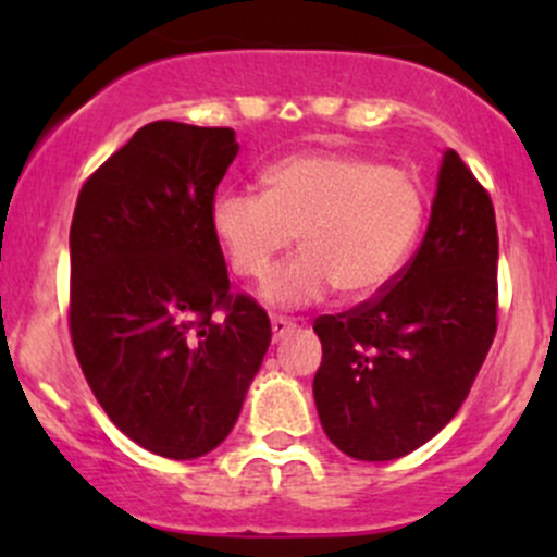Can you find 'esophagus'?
<instances>
[{
  "label": "esophagus",
  "instance_id": "obj_1",
  "mask_svg": "<svg viewBox=\"0 0 557 557\" xmlns=\"http://www.w3.org/2000/svg\"><path fill=\"white\" fill-rule=\"evenodd\" d=\"M296 329V320L290 318H280V314H272V334L274 339H283L285 334H290V331Z\"/></svg>",
  "mask_w": 557,
  "mask_h": 557
}]
</instances>
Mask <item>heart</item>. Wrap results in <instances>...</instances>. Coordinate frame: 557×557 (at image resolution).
Wrapping results in <instances>:
<instances>
[{"label":"heart","instance_id":"obj_1","mask_svg":"<svg viewBox=\"0 0 557 557\" xmlns=\"http://www.w3.org/2000/svg\"><path fill=\"white\" fill-rule=\"evenodd\" d=\"M210 226L237 277L263 280L299 239L301 256L263 285L267 301L301 307L331 288L345 301L380 294L407 261L423 194L404 170L336 150L280 159L261 174V194H221Z\"/></svg>","mask_w":557,"mask_h":557}]
</instances>
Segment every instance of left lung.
<instances>
[{
    "mask_svg": "<svg viewBox=\"0 0 557 557\" xmlns=\"http://www.w3.org/2000/svg\"><path fill=\"white\" fill-rule=\"evenodd\" d=\"M312 329L323 345L320 423L350 458H401L458 414L498 329V228L491 194L455 150L407 267Z\"/></svg>",
    "mask_w": 557,
    "mask_h": 557,
    "instance_id": "1",
    "label": "left lung"
}]
</instances>
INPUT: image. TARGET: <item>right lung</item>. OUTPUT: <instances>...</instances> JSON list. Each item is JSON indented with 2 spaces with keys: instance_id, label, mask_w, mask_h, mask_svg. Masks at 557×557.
Listing matches in <instances>:
<instances>
[{
  "instance_id": "add662e5",
  "label": "right lung",
  "mask_w": 557,
  "mask_h": 557,
  "mask_svg": "<svg viewBox=\"0 0 557 557\" xmlns=\"http://www.w3.org/2000/svg\"><path fill=\"white\" fill-rule=\"evenodd\" d=\"M239 145L226 126L153 121L77 194L70 334L107 418L164 458L215 450L272 342L267 310L228 285L210 226Z\"/></svg>"
}]
</instances>
